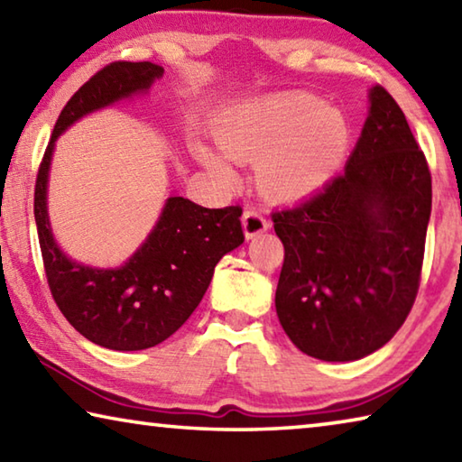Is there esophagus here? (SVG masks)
Returning a JSON list of instances; mask_svg holds the SVG:
<instances>
[{"mask_svg":"<svg viewBox=\"0 0 462 462\" xmlns=\"http://www.w3.org/2000/svg\"><path fill=\"white\" fill-rule=\"evenodd\" d=\"M242 228H245L246 238H254L269 230V222L259 209H246L245 216H242Z\"/></svg>","mask_w":462,"mask_h":462,"instance_id":"esophagus-1","label":"esophagus"}]
</instances>
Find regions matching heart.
<instances>
[{
	"label": "heart",
	"instance_id": "heart-1",
	"mask_svg": "<svg viewBox=\"0 0 462 462\" xmlns=\"http://www.w3.org/2000/svg\"><path fill=\"white\" fill-rule=\"evenodd\" d=\"M216 140L236 162H256V181L275 199H300L319 189L346 156L350 126L340 109L308 93H283L234 109L217 124ZM203 167L232 179L226 159L195 148Z\"/></svg>",
	"mask_w": 462,
	"mask_h": 462
}]
</instances>
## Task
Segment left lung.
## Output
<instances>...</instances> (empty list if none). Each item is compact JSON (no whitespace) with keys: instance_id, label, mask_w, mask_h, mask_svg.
I'll return each mask as SVG.
<instances>
[{"instance_id":"8db88e82","label":"left lung","mask_w":462,"mask_h":462,"mask_svg":"<svg viewBox=\"0 0 462 462\" xmlns=\"http://www.w3.org/2000/svg\"><path fill=\"white\" fill-rule=\"evenodd\" d=\"M346 167L273 214L285 259L275 308L301 353L358 361L400 330L416 301L432 177L402 107L374 85Z\"/></svg>"}]
</instances>
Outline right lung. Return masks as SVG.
<instances>
[{
  "instance_id": "right-lung-1",
  "label": "right lung",
  "mask_w": 462,
  "mask_h": 462,
  "mask_svg": "<svg viewBox=\"0 0 462 462\" xmlns=\"http://www.w3.org/2000/svg\"><path fill=\"white\" fill-rule=\"evenodd\" d=\"M162 73L154 62L118 60L93 75L62 107L36 177L34 217L51 293L77 332L112 350H144L175 334L199 306L217 261L245 242L240 206L209 209L179 195L122 267L75 263L54 242L46 185L57 138L83 116L148 91Z\"/></svg>"
}]
</instances>
